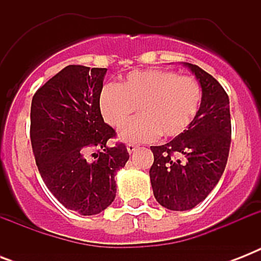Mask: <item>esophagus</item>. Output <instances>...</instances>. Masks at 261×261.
Segmentation results:
<instances>
[{
	"mask_svg": "<svg viewBox=\"0 0 261 261\" xmlns=\"http://www.w3.org/2000/svg\"><path fill=\"white\" fill-rule=\"evenodd\" d=\"M137 149H138V146L134 145V143H127V151H128V153H133V151H135Z\"/></svg>",
	"mask_w": 261,
	"mask_h": 261,
	"instance_id": "34e87169",
	"label": "esophagus"
}]
</instances>
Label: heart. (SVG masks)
Returning <instances> with one entry per match:
<instances>
[{
    "mask_svg": "<svg viewBox=\"0 0 261 261\" xmlns=\"http://www.w3.org/2000/svg\"><path fill=\"white\" fill-rule=\"evenodd\" d=\"M202 85L192 75L165 69L131 71L120 84H106L98 94V108L111 127L126 124L135 107L139 116L120 133L124 141L142 142L160 134L163 138L181 135L198 115Z\"/></svg>",
    "mask_w": 261,
    "mask_h": 261,
    "instance_id": "obj_1",
    "label": "heart"
}]
</instances>
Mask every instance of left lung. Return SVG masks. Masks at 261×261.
Listing matches in <instances>:
<instances>
[{"mask_svg":"<svg viewBox=\"0 0 261 261\" xmlns=\"http://www.w3.org/2000/svg\"><path fill=\"white\" fill-rule=\"evenodd\" d=\"M202 85L196 118L181 135L163 146H151L153 194L169 210H190L207 198L226 167L231 142L229 96L207 71L186 63Z\"/></svg>","mask_w":261,"mask_h":261,"instance_id":"1","label":"left lung"}]
</instances>
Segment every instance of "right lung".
Wrapping results in <instances>:
<instances>
[{
	"instance_id": "obj_1",
	"label": "right lung",
	"mask_w": 261,
	"mask_h": 261,
	"mask_svg": "<svg viewBox=\"0 0 261 261\" xmlns=\"http://www.w3.org/2000/svg\"><path fill=\"white\" fill-rule=\"evenodd\" d=\"M107 69L69 65L36 90L31 104V145L50 192L81 215L101 213L116 195L115 173L130 157L107 142L116 131L98 108Z\"/></svg>"
}]
</instances>
